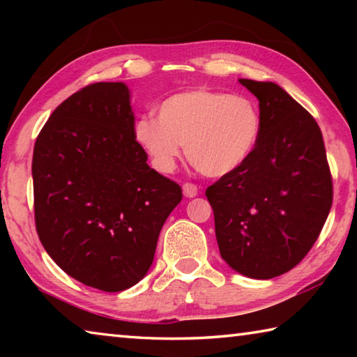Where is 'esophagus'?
Returning <instances> with one entry per match:
<instances>
[{
	"mask_svg": "<svg viewBox=\"0 0 357 357\" xmlns=\"http://www.w3.org/2000/svg\"><path fill=\"white\" fill-rule=\"evenodd\" d=\"M183 193H184V197H187V198L197 197L198 195V187L195 184H192V183H185L183 185Z\"/></svg>",
	"mask_w": 357,
	"mask_h": 357,
	"instance_id": "esophagus-1",
	"label": "esophagus"
}]
</instances>
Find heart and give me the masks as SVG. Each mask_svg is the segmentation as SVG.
Listing matches in <instances>:
<instances>
[{"mask_svg": "<svg viewBox=\"0 0 357 357\" xmlns=\"http://www.w3.org/2000/svg\"><path fill=\"white\" fill-rule=\"evenodd\" d=\"M261 112L253 99L209 88L168 96L154 114H142L132 137L157 172L170 173L185 146L204 176L222 178L243 168L261 135Z\"/></svg>", "mask_w": 357, "mask_h": 357, "instance_id": "1", "label": "heart"}]
</instances>
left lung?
Masks as SVG:
<instances>
[{"instance_id": "left-lung-1", "label": "left lung", "mask_w": 357, "mask_h": 357, "mask_svg": "<svg viewBox=\"0 0 357 357\" xmlns=\"http://www.w3.org/2000/svg\"><path fill=\"white\" fill-rule=\"evenodd\" d=\"M261 112V135L249 162L206 189L215 238L229 268L273 279L301 263L332 206V178L312 114L273 82L239 78Z\"/></svg>"}]
</instances>
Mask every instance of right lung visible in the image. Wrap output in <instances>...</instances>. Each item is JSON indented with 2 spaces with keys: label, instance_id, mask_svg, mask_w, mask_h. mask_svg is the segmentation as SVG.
Returning <instances> with one entry per match:
<instances>
[{
  "label": "right lung",
  "instance_id": "add662e5",
  "mask_svg": "<svg viewBox=\"0 0 357 357\" xmlns=\"http://www.w3.org/2000/svg\"><path fill=\"white\" fill-rule=\"evenodd\" d=\"M134 123L123 82L88 84L50 114L33 153L42 245L66 274L107 293L146 275L183 200L181 187L146 164Z\"/></svg>",
  "mask_w": 357,
  "mask_h": 357
}]
</instances>
